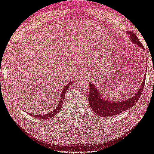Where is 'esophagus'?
<instances>
[{
	"instance_id": "1",
	"label": "esophagus",
	"mask_w": 154,
	"mask_h": 154,
	"mask_svg": "<svg viewBox=\"0 0 154 154\" xmlns=\"http://www.w3.org/2000/svg\"><path fill=\"white\" fill-rule=\"evenodd\" d=\"M85 74H86V73H85V72H84V73H83H83H81V74L79 75V77H83L85 75Z\"/></svg>"
}]
</instances>
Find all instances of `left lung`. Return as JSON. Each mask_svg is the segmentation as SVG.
Returning <instances> with one entry per match:
<instances>
[{"instance_id": "8db88e82", "label": "left lung", "mask_w": 154, "mask_h": 154, "mask_svg": "<svg viewBox=\"0 0 154 154\" xmlns=\"http://www.w3.org/2000/svg\"><path fill=\"white\" fill-rule=\"evenodd\" d=\"M127 33L130 35L131 42L144 49L142 43L134 33L131 31H127ZM146 75V73H145L142 85L136 94L129 99L122 101L113 102L112 100H106V99L103 98L102 96L100 94L98 88L95 87V85L90 83H89L90 92L88 95L89 105L92 110L100 117H111L125 112L131 107H133L141 96L144 87Z\"/></svg>"}]
</instances>
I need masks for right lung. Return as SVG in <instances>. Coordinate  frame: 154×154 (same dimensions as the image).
<instances>
[{
  "instance_id": "obj_1",
  "label": "right lung",
  "mask_w": 154,
  "mask_h": 154,
  "mask_svg": "<svg viewBox=\"0 0 154 154\" xmlns=\"http://www.w3.org/2000/svg\"><path fill=\"white\" fill-rule=\"evenodd\" d=\"M71 83H72V81H71L69 83H67L66 87H64L63 88V90L62 91V93H61V96H60V102L58 104V106L56 107L55 109H54L51 113H49L48 114H45V115H35V114H31L29 113V115L31 116L32 117H36L38 119H51L52 117L54 116L56 113H58V112L60 111V109L62 108V106L63 104V102L64 98H65V94H66V92L68 90V88L71 86Z\"/></svg>"
}]
</instances>
